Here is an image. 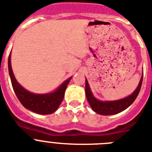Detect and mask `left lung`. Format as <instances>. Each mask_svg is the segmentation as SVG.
Returning <instances> with one entry per match:
<instances>
[{"label":"left lung","mask_w":152,"mask_h":152,"mask_svg":"<svg viewBox=\"0 0 152 152\" xmlns=\"http://www.w3.org/2000/svg\"><path fill=\"white\" fill-rule=\"evenodd\" d=\"M142 80H143V76H141V80H140V83H139L137 89L129 96L124 98L122 100L109 102H103L96 100L92 94L89 84L87 83V80H86L85 91H86V99H87L91 108L94 110L96 113L101 114V115H113V114H116V113H120V112L123 111L125 109H127L134 101L135 99L137 98V95H138L140 90H141Z\"/></svg>","instance_id":"obj_1"}]
</instances>
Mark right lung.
I'll list each match as a JSON object with an SVG mask.
<instances>
[{"instance_id": "right-lung-1", "label": "right lung", "mask_w": 152, "mask_h": 152, "mask_svg": "<svg viewBox=\"0 0 152 152\" xmlns=\"http://www.w3.org/2000/svg\"><path fill=\"white\" fill-rule=\"evenodd\" d=\"M8 70L12 87L18 99L25 108L39 114H50L54 113L62 103L65 91L71 77L66 80L52 94H34L27 91L17 82L14 76L11 65V53L8 57Z\"/></svg>"}]
</instances>
